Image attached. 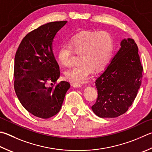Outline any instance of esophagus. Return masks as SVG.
Listing matches in <instances>:
<instances>
[{
    "mask_svg": "<svg viewBox=\"0 0 152 152\" xmlns=\"http://www.w3.org/2000/svg\"><path fill=\"white\" fill-rule=\"evenodd\" d=\"M72 85V86L74 88H81L82 86V85L80 83H78V82H74V81H70Z\"/></svg>",
    "mask_w": 152,
    "mask_h": 152,
    "instance_id": "esophagus-1",
    "label": "esophagus"
}]
</instances>
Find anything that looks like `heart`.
I'll use <instances>...</instances> for the list:
<instances>
[{
    "label": "heart",
    "mask_w": 152,
    "mask_h": 152,
    "mask_svg": "<svg viewBox=\"0 0 152 152\" xmlns=\"http://www.w3.org/2000/svg\"><path fill=\"white\" fill-rule=\"evenodd\" d=\"M114 38L110 32L102 30H85L73 36L68 43L62 44L58 50V58L65 67L70 66L74 52L80 54V64L65 72L68 79L87 82L94 70H104L111 60Z\"/></svg>",
    "instance_id": "b5f03b06"
}]
</instances>
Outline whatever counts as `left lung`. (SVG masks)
<instances>
[{"instance_id":"left-lung-1","label":"left lung","mask_w":152,"mask_h":152,"mask_svg":"<svg viewBox=\"0 0 152 152\" xmlns=\"http://www.w3.org/2000/svg\"><path fill=\"white\" fill-rule=\"evenodd\" d=\"M143 66L138 48L132 38L124 39L110 65L95 82L98 90L93 112L100 118H115L126 113L141 85Z\"/></svg>"}]
</instances>
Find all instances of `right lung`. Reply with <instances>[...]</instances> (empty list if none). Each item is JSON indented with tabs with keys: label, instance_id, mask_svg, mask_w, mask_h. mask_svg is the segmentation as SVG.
I'll use <instances>...</instances> for the list:
<instances>
[{
	"label": "right lung",
	"instance_id": "1",
	"mask_svg": "<svg viewBox=\"0 0 152 152\" xmlns=\"http://www.w3.org/2000/svg\"><path fill=\"white\" fill-rule=\"evenodd\" d=\"M67 21L43 24L28 32L16 50L14 66V88L23 107L35 116L47 119L59 112L69 82L56 83L60 68L53 52L52 42ZM48 82L54 83L48 87Z\"/></svg>",
	"mask_w": 152,
	"mask_h": 152
}]
</instances>
